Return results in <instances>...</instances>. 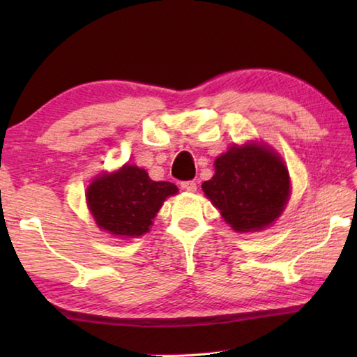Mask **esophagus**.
<instances>
[{
	"label": "esophagus",
	"mask_w": 357,
	"mask_h": 357,
	"mask_svg": "<svg viewBox=\"0 0 357 357\" xmlns=\"http://www.w3.org/2000/svg\"><path fill=\"white\" fill-rule=\"evenodd\" d=\"M181 187H183V190L185 192H195L197 183L195 181H184V183H181Z\"/></svg>",
	"instance_id": "obj_1"
}]
</instances>
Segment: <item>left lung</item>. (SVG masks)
<instances>
[{"mask_svg":"<svg viewBox=\"0 0 357 357\" xmlns=\"http://www.w3.org/2000/svg\"><path fill=\"white\" fill-rule=\"evenodd\" d=\"M214 170L202 189L234 231L268 228L285 209L289 174L273 148L255 142L234 144L217 157Z\"/></svg>","mask_w":357,"mask_h":357,"instance_id":"left-lung-1","label":"left lung"}]
</instances>
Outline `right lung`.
I'll use <instances>...</instances> for the list:
<instances>
[{
  "instance_id": "1",
  "label": "right lung",
  "mask_w": 357,
  "mask_h": 357,
  "mask_svg": "<svg viewBox=\"0 0 357 357\" xmlns=\"http://www.w3.org/2000/svg\"><path fill=\"white\" fill-rule=\"evenodd\" d=\"M178 187L153 181L146 170L126 164L113 173H102L86 189V203L98 227L121 238L149 231L153 219Z\"/></svg>"
}]
</instances>
